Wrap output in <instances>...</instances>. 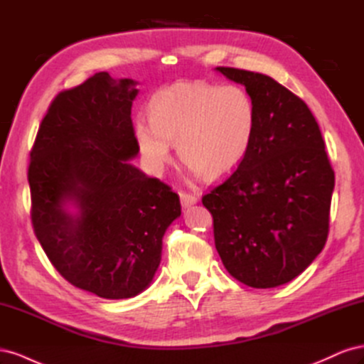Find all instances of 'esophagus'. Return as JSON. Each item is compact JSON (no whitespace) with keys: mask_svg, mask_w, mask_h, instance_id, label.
I'll return each instance as SVG.
<instances>
[{"mask_svg":"<svg viewBox=\"0 0 364 364\" xmlns=\"http://www.w3.org/2000/svg\"><path fill=\"white\" fill-rule=\"evenodd\" d=\"M181 203H182V206L183 208H190L191 205H194V203H197V196H194V194H191V193H186V191H181Z\"/></svg>","mask_w":364,"mask_h":364,"instance_id":"1","label":"esophagus"}]
</instances>
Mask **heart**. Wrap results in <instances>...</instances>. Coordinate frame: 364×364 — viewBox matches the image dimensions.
<instances>
[{"label":"heart","mask_w":364,"mask_h":364,"mask_svg":"<svg viewBox=\"0 0 364 364\" xmlns=\"http://www.w3.org/2000/svg\"><path fill=\"white\" fill-rule=\"evenodd\" d=\"M255 127V105L245 87L179 83L155 97L150 124L138 121L135 136L153 171L170 162V144H178L194 174L215 181L245 161Z\"/></svg>","instance_id":"heart-1"}]
</instances>
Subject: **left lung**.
<instances>
[{
  "label": "left lung",
  "instance_id": "8db88e82",
  "mask_svg": "<svg viewBox=\"0 0 364 364\" xmlns=\"http://www.w3.org/2000/svg\"><path fill=\"white\" fill-rule=\"evenodd\" d=\"M245 85L257 127L245 161L202 197L215 249L232 277L253 289L290 282L322 252L334 170L308 106L272 77L218 67Z\"/></svg>",
  "mask_w": 364,
  "mask_h": 364
}]
</instances>
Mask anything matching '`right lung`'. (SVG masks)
<instances>
[{"instance_id": "right-lung-1", "label": "right lung", "mask_w": 364, "mask_h": 364, "mask_svg": "<svg viewBox=\"0 0 364 364\" xmlns=\"http://www.w3.org/2000/svg\"><path fill=\"white\" fill-rule=\"evenodd\" d=\"M135 85L97 73L59 92L30 151L36 238L65 279L105 299L149 287L165 230L181 215L171 186L129 164L139 151L130 117ZM70 203L77 216L66 211Z\"/></svg>"}]
</instances>
